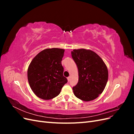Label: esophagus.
Instances as JSON below:
<instances>
[{"label":"esophagus","instance_id":"obj_1","mask_svg":"<svg viewBox=\"0 0 134 134\" xmlns=\"http://www.w3.org/2000/svg\"><path fill=\"white\" fill-rule=\"evenodd\" d=\"M70 76H69V77H68V82H69V81H70Z\"/></svg>","mask_w":134,"mask_h":134}]
</instances>
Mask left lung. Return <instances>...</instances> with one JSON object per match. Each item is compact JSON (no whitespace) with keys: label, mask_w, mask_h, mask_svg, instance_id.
Returning <instances> with one entry per match:
<instances>
[{"label":"left lung","mask_w":134,"mask_h":134,"mask_svg":"<svg viewBox=\"0 0 134 134\" xmlns=\"http://www.w3.org/2000/svg\"><path fill=\"white\" fill-rule=\"evenodd\" d=\"M71 56L78 67L79 75L78 83L72 88L74 95L87 102L95 99L103 92L107 83L106 65L91 50L74 49Z\"/></svg>","instance_id":"obj_1"}]
</instances>
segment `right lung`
Returning a JSON list of instances; mask_svg holds the SVG:
<instances>
[{"mask_svg":"<svg viewBox=\"0 0 134 134\" xmlns=\"http://www.w3.org/2000/svg\"><path fill=\"white\" fill-rule=\"evenodd\" d=\"M65 50L46 48L32 59L27 70L28 83L40 98L49 100L58 96L68 80L64 76L62 60Z\"/></svg>","mask_w":134,"mask_h":134,"instance_id":"1","label":"right lung"}]
</instances>
